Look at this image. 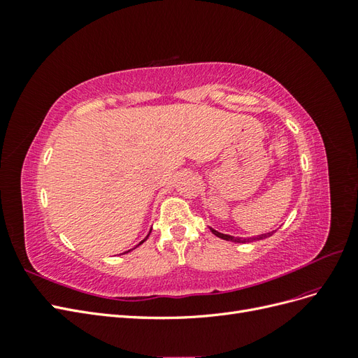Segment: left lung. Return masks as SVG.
<instances>
[{"label":"left lung","mask_w":358,"mask_h":358,"mask_svg":"<svg viewBox=\"0 0 358 358\" xmlns=\"http://www.w3.org/2000/svg\"><path fill=\"white\" fill-rule=\"evenodd\" d=\"M210 231H212L215 236L221 237V239H224V241H230V242H236V243H245V242H252V241H262V239H266V237L272 236V234L275 233V231H272V233H267V234H259V236H257V237H251V239H242V237H234V236H229V234H222V233L216 231V230H213V229H210Z\"/></svg>","instance_id":"8db88e82"}]
</instances>
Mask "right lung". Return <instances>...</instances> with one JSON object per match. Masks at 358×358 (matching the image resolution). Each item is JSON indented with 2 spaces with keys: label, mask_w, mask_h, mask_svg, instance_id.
Here are the masks:
<instances>
[{
  "label": "right lung",
  "mask_w": 358,
  "mask_h": 358,
  "mask_svg": "<svg viewBox=\"0 0 358 358\" xmlns=\"http://www.w3.org/2000/svg\"><path fill=\"white\" fill-rule=\"evenodd\" d=\"M148 237H149V234H148V236H146V239H148ZM146 239H145V241H146ZM145 241H142V242H140V243H143V242H145ZM140 243H138V245H140ZM127 252H129V251H127Z\"/></svg>",
  "instance_id": "add662e5"
}]
</instances>
